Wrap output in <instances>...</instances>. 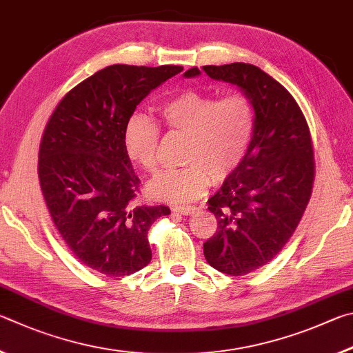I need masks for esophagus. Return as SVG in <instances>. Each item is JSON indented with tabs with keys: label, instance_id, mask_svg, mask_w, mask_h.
Segmentation results:
<instances>
[{
	"label": "esophagus",
	"instance_id": "obj_1",
	"mask_svg": "<svg viewBox=\"0 0 353 353\" xmlns=\"http://www.w3.org/2000/svg\"><path fill=\"white\" fill-rule=\"evenodd\" d=\"M173 211L180 212L183 215H190V214L196 212V208L195 206H175L173 208Z\"/></svg>",
	"mask_w": 353,
	"mask_h": 353
}]
</instances>
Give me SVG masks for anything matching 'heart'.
Wrapping results in <instances>:
<instances>
[{
	"label": "heart",
	"mask_w": 353,
	"mask_h": 353,
	"mask_svg": "<svg viewBox=\"0 0 353 353\" xmlns=\"http://www.w3.org/2000/svg\"><path fill=\"white\" fill-rule=\"evenodd\" d=\"M170 132L188 134L181 169L169 170L148 183L147 192L161 201L186 203L223 183L243 163L256 127L254 105L245 92L217 96L195 90L178 92L159 107ZM161 130L150 117L134 113L123 128L127 154L147 172L159 165Z\"/></svg>",
	"instance_id": "heart-1"
}]
</instances>
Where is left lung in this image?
I'll list each match as a JSON object with an SVG mask.
<instances>
[{"instance_id": "8db88e82", "label": "left lung", "mask_w": 353, "mask_h": 353, "mask_svg": "<svg viewBox=\"0 0 353 353\" xmlns=\"http://www.w3.org/2000/svg\"><path fill=\"white\" fill-rule=\"evenodd\" d=\"M203 71L211 79L237 85L254 105L250 150L208 200L217 231L203 243L211 267L243 276L279 254L298 228L314 181L313 142L298 102L261 68L230 63L208 65ZM184 76H200V70L190 68Z\"/></svg>"}]
</instances>
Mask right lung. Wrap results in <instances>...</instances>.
Returning a JSON list of instances; mask_svg holds the SVG:
<instances>
[{"label":"right lung","mask_w":353,"mask_h":353,"mask_svg":"<svg viewBox=\"0 0 353 353\" xmlns=\"http://www.w3.org/2000/svg\"><path fill=\"white\" fill-rule=\"evenodd\" d=\"M183 66L111 65L66 92L39 148V178L55 228L80 262L105 276L147 267V234L167 206L134 201L139 178L123 145L136 105Z\"/></svg>","instance_id":"right-lung-1"}]
</instances>
